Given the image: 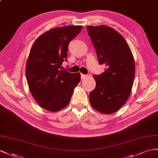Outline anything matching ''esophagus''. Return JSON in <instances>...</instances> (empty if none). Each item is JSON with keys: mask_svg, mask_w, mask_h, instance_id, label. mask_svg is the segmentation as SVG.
I'll return each mask as SVG.
<instances>
[{"mask_svg": "<svg viewBox=\"0 0 158 158\" xmlns=\"http://www.w3.org/2000/svg\"><path fill=\"white\" fill-rule=\"evenodd\" d=\"M81 77L82 79H86L87 77H88V76L87 75H84V74H81Z\"/></svg>", "mask_w": 158, "mask_h": 158, "instance_id": "1", "label": "esophagus"}]
</instances>
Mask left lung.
I'll return each mask as SVG.
<instances>
[{
  "mask_svg": "<svg viewBox=\"0 0 158 158\" xmlns=\"http://www.w3.org/2000/svg\"><path fill=\"white\" fill-rule=\"evenodd\" d=\"M100 64L105 71L94 75L96 86L89 94L91 107L102 114L118 111L131 94L135 61L126 40L119 32L106 26H87Z\"/></svg>",
  "mask_w": 158,
  "mask_h": 158,
  "instance_id": "1",
  "label": "left lung"
}]
</instances>
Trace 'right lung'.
<instances>
[{
	"label": "right lung",
	"mask_w": 158,
	"mask_h": 158,
	"mask_svg": "<svg viewBox=\"0 0 158 158\" xmlns=\"http://www.w3.org/2000/svg\"><path fill=\"white\" fill-rule=\"evenodd\" d=\"M82 26L56 27L35 40L26 64V77L31 95L39 106L51 112L66 107L81 81L79 73L62 70L68 45Z\"/></svg>",
	"instance_id": "obj_1"
}]
</instances>
